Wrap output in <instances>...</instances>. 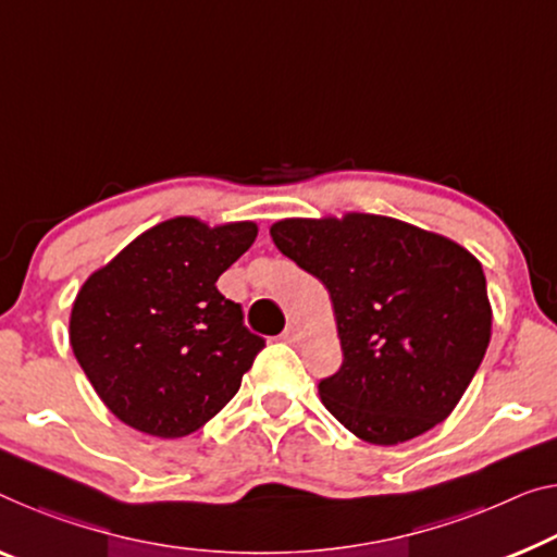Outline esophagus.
Masks as SVG:
<instances>
[{"instance_id": "esophagus-1", "label": "esophagus", "mask_w": 557, "mask_h": 557, "mask_svg": "<svg viewBox=\"0 0 557 557\" xmlns=\"http://www.w3.org/2000/svg\"><path fill=\"white\" fill-rule=\"evenodd\" d=\"M282 339H285L287 345H297V343H300V339H302V332H300V327L287 325L285 332H282Z\"/></svg>"}]
</instances>
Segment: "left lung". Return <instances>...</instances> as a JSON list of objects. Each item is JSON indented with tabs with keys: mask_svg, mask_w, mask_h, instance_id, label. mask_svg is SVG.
<instances>
[{
	"mask_svg": "<svg viewBox=\"0 0 557 557\" xmlns=\"http://www.w3.org/2000/svg\"><path fill=\"white\" fill-rule=\"evenodd\" d=\"M270 235L335 307L343 364L320 380L325 408L372 445L443 422L491 343L483 264L453 239L380 214L280 220Z\"/></svg>",
	"mask_w": 557,
	"mask_h": 557,
	"instance_id": "1",
	"label": "left lung"
}]
</instances>
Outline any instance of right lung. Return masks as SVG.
I'll use <instances>...</instances> for the list:
<instances>
[{"instance_id": "right-lung-1", "label": "right lung", "mask_w": 557, "mask_h": 557, "mask_svg": "<svg viewBox=\"0 0 557 557\" xmlns=\"http://www.w3.org/2000/svg\"><path fill=\"white\" fill-rule=\"evenodd\" d=\"M255 237V222L174 218L82 285L70 318L74 358L129 428L189 435L235 397L264 339L214 282Z\"/></svg>"}]
</instances>
